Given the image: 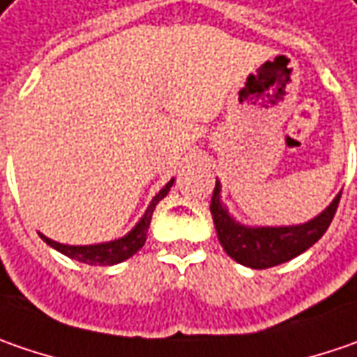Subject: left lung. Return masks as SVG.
Returning <instances> with one entry per match:
<instances>
[{"label": "left lung", "instance_id": "obj_1", "mask_svg": "<svg viewBox=\"0 0 357 357\" xmlns=\"http://www.w3.org/2000/svg\"><path fill=\"white\" fill-rule=\"evenodd\" d=\"M340 197L342 194L333 199L330 208L324 209L318 218H314L307 224L289 225V227H245L236 224L227 215V211L220 202V183L215 181L209 209L213 215L218 240L225 250V254L234 257L241 266L266 270L289 261L303 254L307 248H312L332 224Z\"/></svg>", "mask_w": 357, "mask_h": 357}]
</instances>
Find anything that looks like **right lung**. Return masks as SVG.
Here are the masks:
<instances>
[{"mask_svg":"<svg viewBox=\"0 0 357 357\" xmlns=\"http://www.w3.org/2000/svg\"><path fill=\"white\" fill-rule=\"evenodd\" d=\"M172 185H174V179L167 181L165 188H162V192L151 199V204L146 209L144 218L121 240L109 241V243H98V245H63V243H57V241L50 240L45 236H41V238H43L45 243H50L52 248H55L57 252H61L63 256L71 257L75 261H82V264H87V266H114V264H119V261L132 257L133 254H137L144 248L146 236H148L149 222H151V213H153V209L158 206V202L167 195Z\"/></svg>","mask_w":357,"mask_h":357,"instance_id":"right-lung-1","label":"right lung"}]
</instances>
